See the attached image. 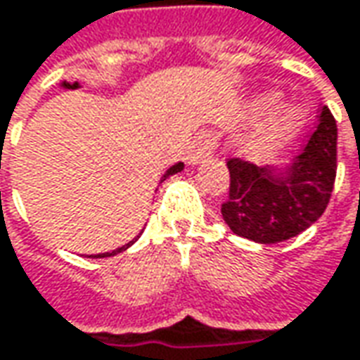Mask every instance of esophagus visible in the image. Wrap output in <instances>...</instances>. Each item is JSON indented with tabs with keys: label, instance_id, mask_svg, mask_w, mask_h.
Returning a JSON list of instances; mask_svg holds the SVG:
<instances>
[{
	"label": "esophagus",
	"instance_id": "obj_1",
	"mask_svg": "<svg viewBox=\"0 0 360 360\" xmlns=\"http://www.w3.org/2000/svg\"><path fill=\"white\" fill-rule=\"evenodd\" d=\"M213 149H215V137L211 133H199L193 139L191 147H189L185 159H187L189 165H201L207 159H211Z\"/></svg>",
	"mask_w": 360,
	"mask_h": 360
}]
</instances>
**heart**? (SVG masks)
I'll return each instance as SVG.
<instances>
[{
    "label": "heart",
    "instance_id": "heart-1",
    "mask_svg": "<svg viewBox=\"0 0 360 360\" xmlns=\"http://www.w3.org/2000/svg\"><path fill=\"white\" fill-rule=\"evenodd\" d=\"M275 101L271 95H261L253 103V109L261 111ZM303 125V113L297 107H281L275 113H271L265 121H261L253 131L245 135L241 143V151L245 157H261L266 151L281 147L297 135V131Z\"/></svg>",
    "mask_w": 360,
    "mask_h": 360
}]
</instances>
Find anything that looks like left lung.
Masks as SVG:
<instances>
[{
    "label": "left lung",
    "mask_w": 360,
    "mask_h": 360,
    "mask_svg": "<svg viewBox=\"0 0 360 360\" xmlns=\"http://www.w3.org/2000/svg\"><path fill=\"white\" fill-rule=\"evenodd\" d=\"M229 199L221 215L249 241L275 245L309 229L327 209L337 177V121L325 105L303 151L283 165L229 159Z\"/></svg>",
    "instance_id": "left-lung-1"
}]
</instances>
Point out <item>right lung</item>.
Masks as SVG:
<instances>
[{"label": "right lung", "instance_id": "right-lung-1", "mask_svg": "<svg viewBox=\"0 0 360 360\" xmlns=\"http://www.w3.org/2000/svg\"><path fill=\"white\" fill-rule=\"evenodd\" d=\"M183 167H185V165H183L181 161H179V163H175V165H171V167H169L167 171H165V173L161 175V179H159V183H163V181L167 179V177H171V175H175V173H179V171H183ZM141 233H143V231H139V235H137V237H133V239H131L129 243H125V245H121V247H117L115 251H107V253L89 255V257H91V259H105V257H113V255L123 253V251H127L131 245H133V243H135V241H137V239H139V237H141Z\"/></svg>", "mask_w": 360, "mask_h": 360}]
</instances>
